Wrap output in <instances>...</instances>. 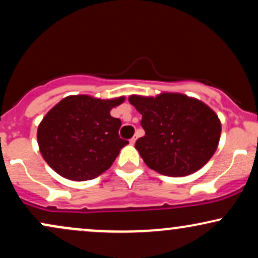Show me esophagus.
I'll return each instance as SVG.
<instances>
[{"label":"esophagus","mask_w":258,"mask_h":258,"mask_svg":"<svg viewBox=\"0 0 258 258\" xmlns=\"http://www.w3.org/2000/svg\"><path fill=\"white\" fill-rule=\"evenodd\" d=\"M137 138H138V136L137 135H135L133 136V137L130 139V144H131V146H133V144L136 143V141H137Z\"/></svg>","instance_id":"1"}]
</instances>
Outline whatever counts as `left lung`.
Here are the masks:
<instances>
[{
    "label": "left lung",
    "instance_id": "left-lung-1",
    "mask_svg": "<svg viewBox=\"0 0 258 258\" xmlns=\"http://www.w3.org/2000/svg\"><path fill=\"white\" fill-rule=\"evenodd\" d=\"M142 115L146 136L135 148L148 167L171 177L197 172L212 158L221 137L217 114L201 100L164 92L156 97L130 96Z\"/></svg>",
    "mask_w": 258,
    "mask_h": 258
}]
</instances>
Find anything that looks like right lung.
Returning <instances> with one entry per match:
<instances>
[{
	"mask_svg": "<svg viewBox=\"0 0 258 258\" xmlns=\"http://www.w3.org/2000/svg\"><path fill=\"white\" fill-rule=\"evenodd\" d=\"M125 97L99 99L87 94L69 96L46 114L37 128V143L44 161L70 180H88L111 166L128 144L121 139V121L110 110Z\"/></svg>",
	"mask_w": 258,
	"mask_h": 258,
	"instance_id": "obj_1",
	"label": "right lung"
}]
</instances>
